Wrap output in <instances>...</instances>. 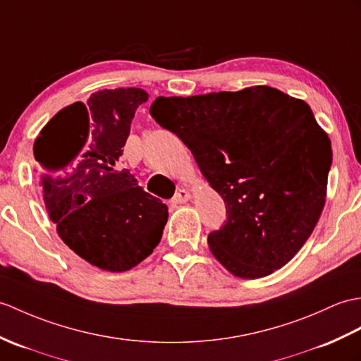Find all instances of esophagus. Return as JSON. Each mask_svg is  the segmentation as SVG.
I'll return each instance as SVG.
<instances>
[{"label":"esophagus","instance_id":"34e87169","mask_svg":"<svg viewBox=\"0 0 361 361\" xmlns=\"http://www.w3.org/2000/svg\"><path fill=\"white\" fill-rule=\"evenodd\" d=\"M189 200H190V194L186 189H180L173 197V201H175V203H178V204L186 203V201H189Z\"/></svg>","mask_w":361,"mask_h":361}]
</instances>
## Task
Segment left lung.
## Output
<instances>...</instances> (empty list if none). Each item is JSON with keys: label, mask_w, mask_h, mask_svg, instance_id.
Instances as JSON below:
<instances>
[{"label": "left lung", "mask_w": 361, "mask_h": 361, "mask_svg": "<svg viewBox=\"0 0 361 361\" xmlns=\"http://www.w3.org/2000/svg\"><path fill=\"white\" fill-rule=\"evenodd\" d=\"M150 115L186 145L226 204L209 233L214 257L240 279L280 269L320 219L331 140L303 99L269 86L158 97Z\"/></svg>", "instance_id": "8db88e82"}]
</instances>
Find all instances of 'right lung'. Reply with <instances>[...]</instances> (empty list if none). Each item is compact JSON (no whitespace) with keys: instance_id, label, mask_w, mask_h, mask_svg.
Here are the masks:
<instances>
[{"instance_id":"obj_1","label":"right lung","mask_w":361,"mask_h":361,"mask_svg":"<svg viewBox=\"0 0 361 361\" xmlns=\"http://www.w3.org/2000/svg\"><path fill=\"white\" fill-rule=\"evenodd\" d=\"M142 89H104L61 109L33 145L46 211L75 254L103 271L124 272L152 254L167 206L142 190L120 157Z\"/></svg>"}]
</instances>
